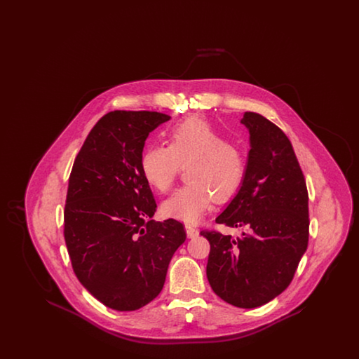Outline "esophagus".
<instances>
[{"label": "esophagus", "instance_id": "esophagus-1", "mask_svg": "<svg viewBox=\"0 0 359 359\" xmlns=\"http://www.w3.org/2000/svg\"><path fill=\"white\" fill-rule=\"evenodd\" d=\"M186 233H187L188 238H195V237L199 236V230L195 229V227L191 226V224H186Z\"/></svg>", "mask_w": 359, "mask_h": 359}]
</instances>
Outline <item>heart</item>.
Instances as JSON below:
<instances>
[{
	"label": "heart",
	"instance_id": "obj_1",
	"mask_svg": "<svg viewBox=\"0 0 359 359\" xmlns=\"http://www.w3.org/2000/svg\"><path fill=\"white\" fill-rule=\"evenodd\" d=\"M187 184L177 188L161 205L163 215L183 222H198L217 201L233 196L243 183L248 161L243 151L208 121L192 117L173 125L167 145H152L141 156L145 182L167 192L187 165Z\"/></svg>",
	"mask_w": 359,
	"mask_h": 359
}]
</instances>
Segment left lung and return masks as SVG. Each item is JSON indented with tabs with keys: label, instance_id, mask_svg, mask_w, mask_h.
Instances as JSON below:
<instances>
[{
	"label": "left lung",
	"instance_id": "1",
	"mask_svg": "<svg viewBox=\"0 0 359 359\" xmlns=\"http://www.w3.org/2000/svg\"><path fill=\"white\" fill-rule=\"evenodd\" d=\"M250 135L243 183L217 218L245 229L233 238L201 231L210 242L207 278L226 303L256 308L287 290L308 246L306 179L290 138L261 114L241 120Z\"/></svg>",
	"mask_w": 359,
	"mask_h": 359
}]
</instances>
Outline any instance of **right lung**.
I'll return each mask as SVG.
<instances>
[{
  "label": "right lung",
  "instance_id": "obj_1",
  "mask_svg": "<svg viewBox=\"0 0 359 359\" xmlns=\"http://www.w3.org/2000/svg\"><path fill=\"white\" fill-rule=\"evenodd\" d=\"M170 116L114 110L86 138L69 175L65 239L74 273L106 307L136 311L161 292L183 223L154 222V194L141 172L149 133Z\"/></svg>",
  "mask_w": 359,
  "mask_h": 359
}]
</instances>
